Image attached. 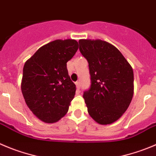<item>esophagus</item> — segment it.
I'll list each match as a JSON object with an SVG mask.
<instances>
[{
	"mask_svg": "<svg viewBox=\"0 0 156 156\" xmlns=\"http://www.w3.org/2000/svg\"><path fill=\"white\" fill-rule=\"evenodd\" d=\"M76 89L78 90H80V83L79 82V81H77V82H76Z\"/></svg>",
	"mask_w": 156,
	"mask_h": 156,
	"instance_id": "1",
	"label": "esophagus"
}]
</instances>
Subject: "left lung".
Here are the masks:
<instances>
[{"mask_svg":"<svg viewBox=\"0 0 156 156\" xmlns=\"http://www.w3.org/2000/svg\"><path fill=\"white\" fill-rule=\"evenodd\" d=\"M80 51L87 60L91 86L83 98L90 116L99 124L118 120L134 93L131 65L112 44L101 40H80Z\"/></svg>","mask_w":156,"mask_h":156,"instance_id":"obj_1","label":"left lung"}]
</instances>
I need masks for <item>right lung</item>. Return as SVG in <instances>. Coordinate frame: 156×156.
<instances>
[{
    "instance_id": "1",
    "label": "right lung",
    "mask_w": 156,
    "mask_h": 156,
    "mask_svg": "<svg viewBox=\"0 0 156 156\" xmlns=\"http://www.w3.org/2000/svg\"><path fill=\"white\" fill-rule=\"evenodd\" d=\"M75 40H56L28 59L23 69L21 91L26 104L40 120L53 123L64 116L76 93L66 63L78 50Z\"/></svg>"
}]
</instances>
